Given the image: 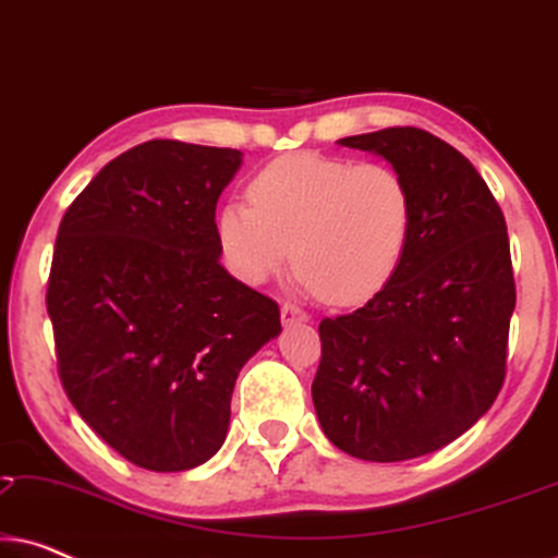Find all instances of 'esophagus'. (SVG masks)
<instances>
[{"mask_svg":"<svg viewBox=\"0 0 558 558\" xmlns=\"http://www.w3.org/2000/svg\"><path fill=\"white\" fill-rule=\"evenodd\" d=\"M310 315L304 310L296 307V304L284 302L281 304V325H294V323H307Z\"/></svg>","mask_w":558,"mask_h":558,"instance_id":"obj_1","label":"esophagus"}]
</instances>
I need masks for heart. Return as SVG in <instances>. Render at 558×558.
I'll list each match as a JSON object with an SVG mask.
<instances>
[{"mask_svg": "<svg viewBox=\"0 0 558 558\" xmlns=\"http://www.w3.org/2000/svg\"><path fill=\"white\" fill-rule=\"evenodd\" d=\"M248 203L216 218L223 258L246 284H264L289 258L304 287L332 304L368 300L393 277L411 239L414 201L393 167L302 151L251 180Z\"/></svg>", "mask_w": 558, "mask_h": 558, "instance_id": "b5f03b06", "label": "heart"}]
</instances>
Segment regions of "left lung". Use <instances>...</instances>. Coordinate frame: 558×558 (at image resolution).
Masks as SVG:
<instances>
[{
    "instance_id": "8db88e82",
    "label": "left lung",
    "mask_w": 558,
    "mask_h": 558,
    "mask_svg": "<svg viewBox=\"0 0 558 558\" xmlns=\"http://www.w3.org/2000/svg\"><path fill=\"white\" fill-rule=\"evenodd\" d=\"M338 144L386 159L407 180L414 223L384 289L319 323L312 401L342 452L414 460L468 432L500 393L515 310L506 218L470 159L424 129Z\"/></svg>"
}]
</instances>
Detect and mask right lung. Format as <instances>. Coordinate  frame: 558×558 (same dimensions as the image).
Returning a JSON list of instances; mask_svg holds the SVG:
<instances>
[{"mask_svg": "<svg viewBox=\"0 0 558 558\" xmlns=\"http://www.w3.org/2000/svg\"><path fill=\"white\" fill-rule=\"evenodd\" d=\"M241 162L239 149L136 144L60 220L48 281L60 380L136 468L208 462L241 368L281 332L277 302L220 264L216 205Z\"/></svg>", "mask_w": 558, "mask_h": 558, "instance_id": "1", "label": "right lung"}]
</instances>
